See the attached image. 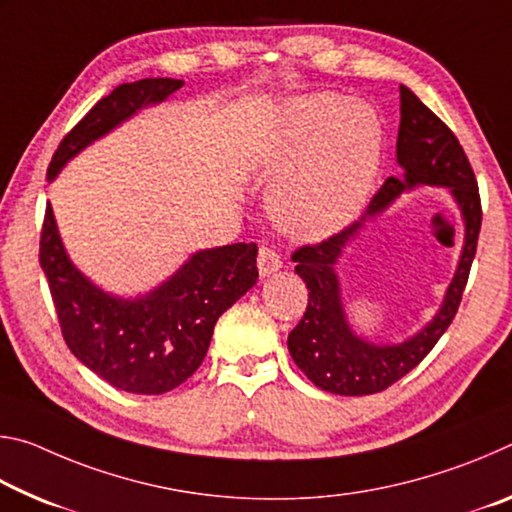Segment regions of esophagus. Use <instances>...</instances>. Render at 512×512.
I'll use <instances>...</instances> for the list:
<instances>
[{
    "label": "esophagus",
    "instance_id": "obj_1",
    "mask_svg": "<svg viewBox=\"0 0 512 512\" xmlns=\"http://www.w3.org/2000/svg\"><path fill=\"white\" fill-rule=\"evenodd\" d=\"M257 266H259V275L268 277V275H273L275 271H280L282 257L275 248L262 246V248H259V253H257Z\"/></svg>",
    "mask_w": 512,
    "mask_h": 512
}]
</instances>
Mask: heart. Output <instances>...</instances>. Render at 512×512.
I'll return each mask as SVG.
<instances>
[{"label": "heart", "mask_w": 512, "mask_h": 512, "mask_svg": "<svg viewBox=\"0 0 512 512\" xmlns=\"http://www.w3.org/2000/svg\"><path fill=\"white\" fill-rule=\"evenodd\" d=\"M384 128L366 103L339 94H307L282 112L266 176L280 187L271 198L284 232L318 239L348 225L375 185Z\"/></svg>", "instance_id": "1"}]
</instances>
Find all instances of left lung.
Masks as SVG:
<instances>
[{"label":"left lung","instance_id":"left-lung-1","mask_svg":"<svg viewBox=\"0 0 512 512\" xmlns=\"http://www.w3.org/2000/svg\"><path fill=\"white\" fill-rule=\"evenodd\" d=\"M400 101L397 162L402 164L404 176L386 178L359 223L320 244L300 246L291 255L293 262H298L296 273L309 289V302L305 316L291 329L289 352L309 381L334 395H372L386 391L427 357L445 329L452 325L479 244L481 196L463 146L458 144L452 128L433 115L404 85H400ZM415 184L450 187L466 221L464 255L444 307L420 335L400 346H372L354 337L344 323L333 264L342 246L356 234L368 215H374L404 188Z\"/></svg>","mask_w":512,"mask_h":512}]
</instances>
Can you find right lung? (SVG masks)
I'll return each mask as SVG.
<instances>
[{"instance_id": "right-lung-1", "label": "right lung", "mask_w": 512, "mask_h": 512, "mask_svg": "<svg viewBox=\"0 0 512 512\" xmlns=\"http://www.w3.org/2000/svg\"><path fill=\"white\" fill-rule=\"evenodd\" d=\"M183 85L178 79L117 85L63 137L47 178L54 180L63 164L97 137ZM40 266L67 348L94 375L140 395H162L192 377L210 348L216 320L259 277L257 244H232L196 253L149 296L112 298L69 262L49 203L40 230Z\"/></svg>"}]
</instances>
